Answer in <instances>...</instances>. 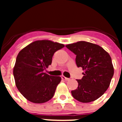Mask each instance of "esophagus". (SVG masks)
I'll return each mask as SVG.
<instances>
[{"instance_id":"obj_1","label":"esophagus","mask_w":122,"mask_h":122,"mask_svg":"<svg viewBox=\"0 0 122 122\" xmlns=\"http://www.w3.org/2000/svg\"><path fill=\"white\" fill-rule=\"evenodd\" d=\"M62 79H63V80H65V81H69V80H70V79L68 78V77H65V76H62Z\"/></svg>"}]
</instances>
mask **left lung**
Segmentation results:
<instances>
[{"label": "left lung", "mask_w": 122, "mask_h": 122, "mask_svg": "<svg viewBox=\"0 0 122 122\" xmlns=\"http://www.w3.org/2000/svg\"><path fill=\"white\" fill-rule=\"evenodd\" d=\"M65 46L76 56L77 67L85 71L82 78L77 80L78 87L72 90V96L82 103L97 100L108 89L114 75L111 56L101 46L84 41Z\"/></svg>", "instance_id": "8db88e82"}]
</instances>
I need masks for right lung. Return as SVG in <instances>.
Listing matches in <instances>:
<instances>
[{
	"mask_svg": "<svg viewBox=\"0 0 122 122\" xmlns=\"http://www.w3.org/2000/svg\"><path fill=\"white\" fill-rule=\"evenodd\" d=\"M64 46L49 40H38L19 52L13 76L18 90L27 100L43 103L53 97L61 77L50 76L44 70L51 65L55 52Z\"/></svg>",
	"mask_w": 122,
	"mask_h": 122,
	"instance_id": "obj_1",
	"label": "right lung"
}]
</instances>
